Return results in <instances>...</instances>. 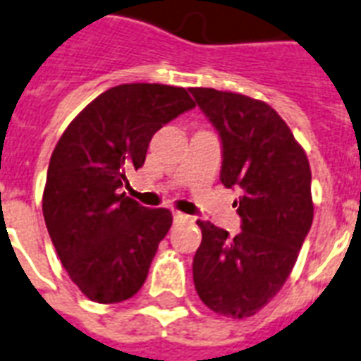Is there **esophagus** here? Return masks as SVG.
Wrapping results in <instances>:
<instances>
[{"label":"esophagus","instance_id":"obj_1","mask_svg":"<svg viewBox=\"0 0 361 361\" xmlns=\"http://www.w3.org/2000/svg\"><path fill=\"white\" fill-rule=\"evenodd\" d=\"M173 222L175 224H183V222H190L188 214H184L180 211H173Z\"/></svg>","mask_w":361,"mask_h":361}]
</instances>
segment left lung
I'll return each mask as SVG.
<instances>
[{
  "label": "left lung",
  "mask_w": 361,
  "mask_h": 361,
  "mask_svg": "<svg viewBox=\"0 0 361 361\" xmlns=\"http://www.w3.org/2000/svg\"><path fill=\"white\" fill-rule=\"evenodd\" d=\"M222 141L220 180L237 188L241 233L197 220L194 284L211 311L248 318L286 282L312 224L311 167L286 122L265 102L190 88Z\"/></svg>",
  "instance_id": "8db88e82"
}]
</instances>
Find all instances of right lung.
Listing matches in <instances>:
<instances>
[{
	"label": "right lung",
	"mask_w": 361,
	"mask_h": 361,
	"mask_svg": "<svg viewBox=\"0 0 361 361\" xmlns=\"http://www.w3.org/2000/svg\"><path fill=\"white\" fill-rule=\"evenodd\" d=\"M195 107L188 90L133 82L109 88L67 126L50 156L43 216L69 279L96 303L130 300L171 228L167 209L122 192L161 126Z\"/></svg>",
	"instance_id": "obj_1"
}]
</instances>
